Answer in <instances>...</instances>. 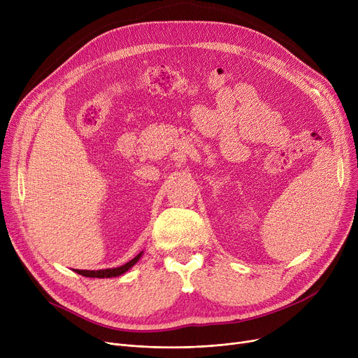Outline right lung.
<instances>
[{
    "label": "right lung",
    "instance_id": "1",
    "mask_svg": "<svg viewBox=\"0 0 358 358\" xmlns=\"http://www.w3.org/2000/svg\"><path fill=\"white\" fill-rule=\"evenodd\" d=\"M143 252H139L134 259H130L126 264L116 267V268H106V270H75V273H78L84 277H94V278H110V277H117L123 273H126L129 268L134 267L136 262L139 261V258L142 257Z\"/></svg>",
    "mask_w": 358,
    "mask_h": 358
}]
</instances>
